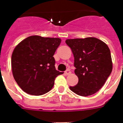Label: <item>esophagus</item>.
I'll return each mask as SVG.
<instances>
[{
	"mask_svg": "<svg viewBox=\"0 0 123 123\" xmlns=\"http://www.w3.org/2000/svg\"><path fill=\"white\" fill-rule=\"evenodd\" d=\"M64 73H65V75H69V74L71 73V71H70L69 69H67V70L65 71Z\"/></svg>",
	"mask_w": 123,
	"mask_h": 123,
	"instance_id": "34e87169",
	"label": "esophagus"
}]
</instances>
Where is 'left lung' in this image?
Wrapping results in <instances>:
<instances>
[{"instance_id":"1","label":"left lung","mask_w":123,"mask_h":123,"mask_svg":"<svg viewBox=\"0 0 123 123\" xmlns=\"http://www.w3.org/2000/svg\"><path fill=\"white\" fill-rule=\"evenodd\" d=\"M74 58V73L78 83L69 89L77 95L94 94L104 86L112 71V60L108 45L95 37L67 39Z\"/></svg>"}]
</instances>
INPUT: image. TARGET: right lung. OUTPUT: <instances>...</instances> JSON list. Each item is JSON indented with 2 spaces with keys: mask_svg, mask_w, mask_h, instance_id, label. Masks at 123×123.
Here are the masks:
<instances>
[{
  "mask_svg": "<svg viewBox=\"0 0 123 123\" xmlns=\"http://www.w3.org/2000/svg\"><path fill=\"white\" fill-rule=\"evenodd\" d=\"M61 43L59 38L31 36L16 46L12 55L14 79L24 92L41 95L50 91L57 76L54 56Z\"/></svg>",
  "mask_w": 123,
  "mask_h": 123,
  "instance_id": "right-lung-1",
  "label": "right lung"
}]
</instances>
